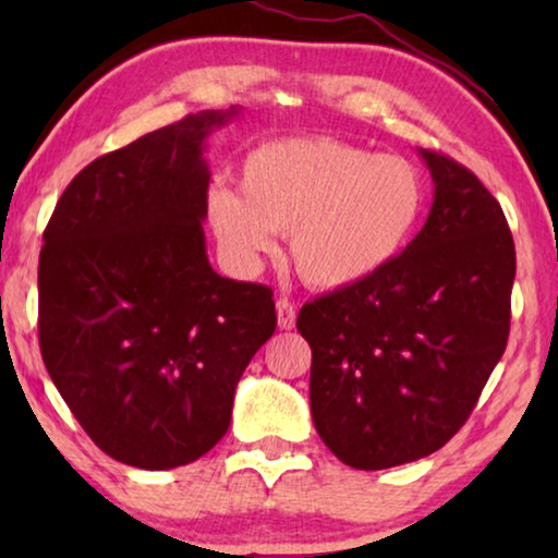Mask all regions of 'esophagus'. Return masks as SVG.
Masks as SVG:
<instances>
[{
    "label": "esophagus",
    "mask_w": 558,
    "mask_h": 558,
    "mask_svg": "<svg viewBox=\"0 0 558 558\" xmlns=\"http://www.w3.org/2000/svg\"><path fill=\"white\" fill-rule=\"evenodd\" d=\"M277 319H279L281 330H292L296 323V307L289 300H284V296L277 302Z\"/></svg>",
    "instance_id": "1"
}]
</instances>
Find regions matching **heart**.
<instances>
[{
	"mask_svg": "<svg viewBox=\"0 0 558 558\" xmlns=\"http://www.w3.org/2000/svg\"><path fill=\"white\" fill-rule=\"evenodd\" d=\"M239 187L210 185L208 223L223 256L254 271L289 235L304 284L338 292L376 279L414 239L426 208L422 172L330 136H284L248 149Z\"/></svg>",
	"mask_w": 558,
	"mask_h": 558,
	"instance_id": "b5f03b06",
	"label": "heart"
}]
</instances>
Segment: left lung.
<instances>
[{
  "instance_id": "8db88e82",
  "label": "left lung",
  "mask_w": 558,
  "mask_h": 558,
  "mask_svg": "<svg viewBox=\"0 0 558 558\" xmlns=\"http://www.w3.org/2000/svg\"><path fill=\"white\" fill-rule=\"evenodd\" d=\"M429 218L376 279L307 302L310 409L340 462L386 470L460 432L506 353L515 246L500 203L454 159L418 149Z\"/></svg>"
}]
</instances>
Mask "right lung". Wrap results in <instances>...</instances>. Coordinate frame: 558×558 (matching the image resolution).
Returning <instances> with one entry per match:
<instances>
[{
    "label": "right lung",
    "instance_id": "1",
    "mask_svg": "<svg viewBox=\"0 0 558 558\" xmlns=\"http://www.w3.org/2000/svg\"><path fill=\"white\" fill-rule=\"evenodd\" d=\"M235 113H190L94 159L43 233L45 368L96 447L132 468L210 452L277 330L271 289L220 277L205 254L203 149Z\"/></svg>",
    "mask_w": 558,
    "mask_h": 558
}]
</instances>
